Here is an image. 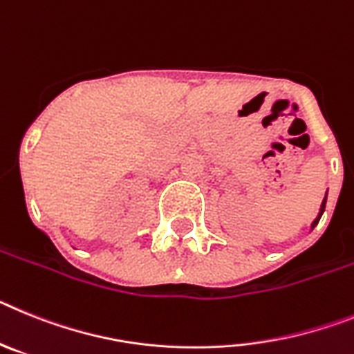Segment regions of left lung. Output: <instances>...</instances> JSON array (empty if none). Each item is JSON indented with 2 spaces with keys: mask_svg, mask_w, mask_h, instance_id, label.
<instances>
[{
  "mask_svg": "<svg viewBox=\"0 0 354 354\" xmlns=\"http://www.w3.org/2000/svg\"><path fill=\"white\" fill-rule=\"evenodd\" d=\"M326 196H328V192H326ZM324 208H326V198L322 199L321 208H319V215H317V217H315V221H313V223H312V230L315 228V224H317V223H319V219H321V215H322V212H324Z\"/></svg>",
  "mask_w": 354,
  "mask_h": 354,
  "instance_id": "left-lung-1",
  "label": "left lung"
}]
</instances>
